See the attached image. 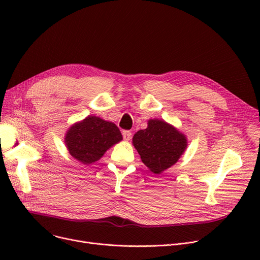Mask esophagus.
Returning a JSON list of instances; mask_svg holds the SVG:
<instances>
[{
	"instance_id": "obj_1",
	"label": "esophagus",
	"mask_w": 260,
	"mask_h": 260,
	"mask_svg": "<svg viewBox=\"0 0 260 260\" xmlns=\"http://www.w3.org/2000/svg\"><path fill=\"white\" fill-rule=\"evenodd\" d=\"M122 136H123V138H124V140L128 141L132 138V133L129 131H123Z\"/></svg>"
}]
</instances>
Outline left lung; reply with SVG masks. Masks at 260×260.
<instances>
[{"mask_svg":"<svg viewBox=\"0 0 260 260\" xmlns=\"http://www.w3.org/2000/svg\"><path fill=\"white\" fill-rule=\"evenodd\" d=\"M133 143L142 162L160 174L178 161L186 148L185 136L162 120H149L148 126L134 135Z\"/></svg>","mask_w":260,"mask_h":260,"instance_id":"8db88e82","label":"left lung"}]
</instances>
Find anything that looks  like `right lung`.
Masks as SVG:
<instances>
[{"mask_svg": "<svg viewBox=\"0 0 260 260\" xmlns=\"http://www.w3.org/2000/svg\"><path fill=\"white\" fill-rule=\"evenodd\" d=\"M121 140L122 135L116 124L92 116L72 126L65 137L70 154L83 165L99 160L109 147Z\"/></svg>", "mask_w": 260, "mask_h": 260, "instance_id": "right-lung-1", "label": "right lung"}]
</instances>
